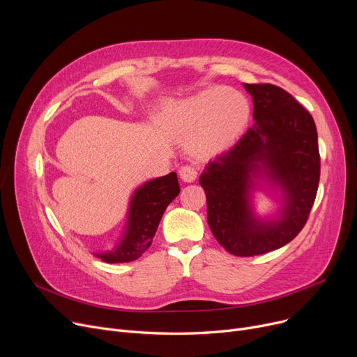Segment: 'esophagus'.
<instances>
[{"label":"esophagus","instance_id":"esophagus-1","mask_svg":"<svg viewBox=\"0 0 357 357\" xmlns=\"http://www.w3.org/2000/svg\"><path fill=\"white\" fill-rule=\"evenodd\" d=\"M179 176L183 182H194L198 176V172L195 168H192V166H183V168H181L179 171Z\"/></svg>","mask_w":357,"mask_h":357}]
</instances>
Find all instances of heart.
Wrapping results in <instances>:
<instances>
[{
	"instance_id": "b5f03b06",
	"label": "heart",
	"mask_w": 357,
	"mask_h": 357,
	"mask_svg": "<svg viewBox=\"0 0 357 357\" xmlns=\"http://www.w3.org/2000/svg\"><path fill=\"white\" fill-rule=\"evenodd\" d=\"M248 99L231 87L202 90L176 100L159 113L162 128L188 145L201 159L218 156L231 148L250 122Z\"/></svg>"
}]
</instances>
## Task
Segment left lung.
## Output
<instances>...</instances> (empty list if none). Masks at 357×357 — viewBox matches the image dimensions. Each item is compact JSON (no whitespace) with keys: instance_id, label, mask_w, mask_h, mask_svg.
Segmentation results:
<instances>
[{"instance_id":"left-lung-1","label":"left lung","mask_w":357,"mask_h":357,"mask_svg":"<svg viewBox=\"0 0 357 357\" xmlns=\"http://www.w3.org/2000/svg\"><path fill=\"white\" fill-rule=\"evenodd\" d=\"M255 123L232 149L208 163L199 176L208 225L231 254L251 257L294 240L307 222L320 179L317 129L290 93L274 84H248ZM264 187L279 206L266 219L252 195Z\"/></svg>"}]
</instances>
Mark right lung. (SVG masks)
Here are the masks:
<instances>
[{
    "label": "right lung",
    "instance_id": "right-lung-1",
    "mask_svg": "<svg viewBox=\"0 0 357 357\" xmlns=\"http://www.w3.org/2000/svg\"><path fill=\"white\" fill-rule=\"evenodd\" d=\"M179 191L175 172L137 186L130 197L122 236L112 250L96 251L93 255L109 264L137 259L152 244L165 209L178 197Z\"/></svg>",
    "mask_w": 357,
    "mask_h": 357
}]
</instances>
